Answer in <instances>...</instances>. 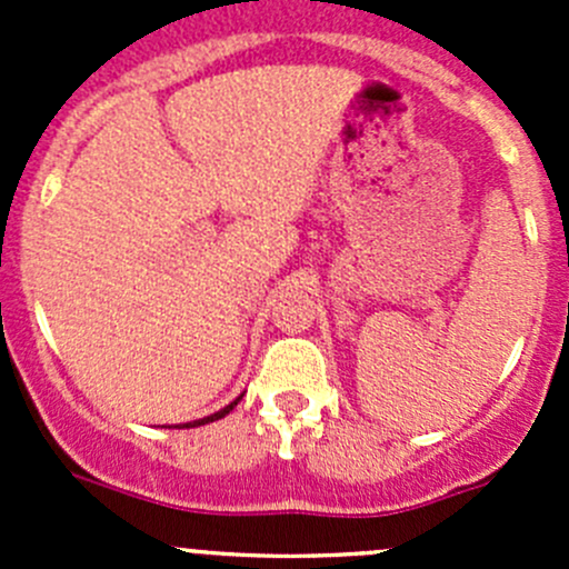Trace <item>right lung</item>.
<instances>
[{"label":"right lung","instance_id":"obj_1","mask_svg":"<svg viewBox=\"0 0 569 569\" xmlns=\"http://www.w3.org/2000/svg\"><path fill=\"white\" fill-rule=\"evenodd\" d=\"M239 399H242V396H239ZM239 399H233L231 405H226L222 407V410H217V412H211V416H206V418H198V421H189V423H181V427L178 429H189V427H200V423H211V421H220V418H226L228 412L233 410V407L239 405Z\"/></svg>","mask_w":569,"mask_h":569}]
</instances>
